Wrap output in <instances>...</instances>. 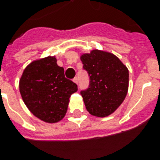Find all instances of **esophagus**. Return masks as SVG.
Segmentation results:
<instances>
[{"label":"esophagus","instance_id":"1","mask_svg":"<svg viewBox=\"0 0 160 160\" xmlns=\"http://www.w3.org/2000/svg\"><path fill=\"white\" fill-rule=\"evenodd\" d=\"M73 81L75 84H78V78H77V77H75V78H73Z\"/></svg>","mask_w":160,"mask_h":160}]
</instances>
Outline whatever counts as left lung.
Returning <instances> with one entry per match:
<instances>
[{"label": "left lung", "instance_id": "1", "mask_svg": "<svg viewBox=\"0 0 160 160\" xmlns=\"http://www.w3.org/2000/svg\"><path fill=\"white\" fill-rule=\"evenodd\" d=\"M90 84L80 94L87 111L98 118L112 114L123 102L128 89V70L118 57L93 49L80 56Z\"/></svg>", "mask_w": 160, "mask_h": 160}]
</instances>
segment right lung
Returning a JSON list of instances; mask_svg holds the SVG:
<instances>
[{"label": "right lung", "instance_id": "add662e5", "mask_svg": "<svg viewBox=\"0 0 160 160\" xmlns=\"http://www.w3.org/2000/svg\"><path fill=\"white\" fill-rule=\"evenodd\" d=\"M78 90L64 75V68L55 56L33 61L19 80V92L26 107L36 118L48 123L62 119L68 111L69 98Z\"/></svg>", "mask_w": 160, "mask_h": 160}]
</instances>
